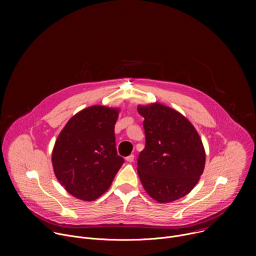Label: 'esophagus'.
<instances>
[{
    "instance_id": "obj_1",
    "label": "esophagus",
    "mask_w": 256,
    "mask_h": 256,
    "mask_svg": "<svg viewBox=\"0 0 256 256\" xmlns=\"http://www.w3.org/2000/svg\"><path fill=\"white\" fill-rule=\"evenodd\" d=\"M134 154H130V156H128V157H126V161H128V163L134 162Z\"/></svg>"
}]
</instances>
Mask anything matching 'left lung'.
Segmentation results:
<instances>
[{"instance_id": "8db88e82", "label": "left lung", "mask_w": 256, "mask_h": 256, "mask_svg": "<svg viewBox=\"0 0 256 256\" xmlns=\"http://www.w3.org/2000/svg\"><path fill=\"white\" fill-rule=\"evenodd\" d=\"M138 112L144 118L146 146L136 168L144 190L161 204L186 196L204 169L198 132L184 116L159 102L138 105Z\"/></svg>"}]
</instances>
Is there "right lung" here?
<instances>
[{
    "label": "right lung",
    "instance_id": "1",
    "mask_svg": "<svg viewBox=\"0 0 256 256\" xmlns=\"http://www.w3.org/2000/svg\"><path fill=\"white\" fill-rule=\"evenodd\" d=\"M120 109L89 106L72 116L52 154L54 172L72 196L93 202L110 188L124 160L116 148L114 124Z\"/></svg>",
    "mask_w": 256,
    "mask_h": 256
}]
</instances>
